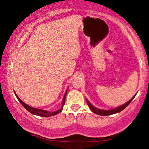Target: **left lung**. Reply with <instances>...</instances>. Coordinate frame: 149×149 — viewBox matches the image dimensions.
<instances>
[{
  "label": "left lung",
  "mask_w": 149,
  "mask_h": 149,
  "mask_svg": "<svg viewBox=\"0 0 149 149\" xmlns=\"http://www.w3.org/2000/svg\"><path fill=\"white\" fill-rule=\"evenodd\" d=\"M136 95H134V96L132 97V98L130 99L129 101L127 102L124 104L120 106V107H116V108H115V109H111V110L99 109H97V108H95V107H93V106L91 104L90 102H89V100L87 99H86V102H87V105L89 106V109H91V111H92L93 113L97 114V115H98L107 116V115H113V114H115V113H119V112H121V111H123V110L124 109H125V108L127 107V106L130 104V103L131 102L132 100H133V99L134 98V97L136 96Z\"/></svg>",
  "instance_id": "1"
}]
</instances>
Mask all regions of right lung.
<instances>
[{
	"mask_svg": "<svg viewBox=\"0 0 149 149\" xmlns=\"http://www.w3.org/2000/svg\"><path fill=\"white\" fill-rule=\"evenodd\" d=\"M67 91H68V89H66V92L64 93V97H63V100H62V107H61L60 109L58 110V111H54V112H49L48 111H45V110H42V109H35V108H33L32 107H30V106L26 104L23 101L21 100V99L19 98V97L17 96V94H16L15 92V95L16 97H17L18 100L20 103L22 104V106L25 108V109L27 110L28 112H30V113L32 114V115H38V116H41V117H52V116H54V115H56L57 114L60 113L61 111H62L63 109V107H64V103H65V100H66V93H67Z\"/></svg>",
	"mask_w": 149,
	"mask_h": 149,
	"instance_id": "add662e5",
	"label": "right lung"
}]
</instances>
